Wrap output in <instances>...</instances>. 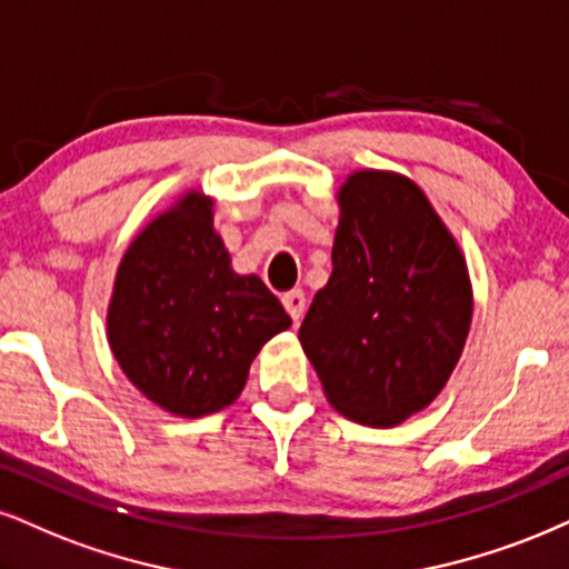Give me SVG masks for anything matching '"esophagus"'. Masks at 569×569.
I'll return each instance as SVG.
<instances>
[{"mask_svg":"<svg viewBox=\"0 0 569 569\" xmlns=\"http://www.w3.org/2000/svg\"><path fill=\"white\" fill-rule=\"evenodd\" d=\"M282 303L287 308V313H290V317H292V321H296V325H298V321L303 319V313H306V292L303 290L284 292Z\"/></svg>","mask_w":569,"mask_h":569,"instance_id":"34e87169","label":"esophagus"}]
</instances>
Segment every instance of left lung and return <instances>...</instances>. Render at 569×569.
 I'll use <instances>...</instances> for the list:
<instances>
[{"label":"left lung","mask_w":569,"mask_h":569,"mask_svg":"<svg viewBox=\"0 0 569 569\" xmlns=\"http://www.w3.org/2000/svg\"><path fill=\"white\" fill-rule=\"evenodd\" d=\"M338 202L332 277L298 338L335 409L359 425L392 427L435 401L465 350L467 261L401 173H350Z\"/></svg>","instance_id":"1"}]
</instances>
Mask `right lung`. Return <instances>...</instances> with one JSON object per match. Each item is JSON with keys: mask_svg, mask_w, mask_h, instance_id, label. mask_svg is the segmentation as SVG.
I'll list each match as a JSON object with an SVG mask.
<instances>
[{"mask_svg": "<svg viewBox=\"0 0 569 569\" xmlns=\"http://www.w3.org/2000/svg\"><path fill=\"white\" fill-rule=\"evenodd\" d=\"M292 325L256 273L231 269L213 198L187 192L134 237L118 266L108 340L142 396L177 417L240 396L263 342Z\"/></svg>", "mask_w": 569, "mask_h": 569, "instance_id": "add662e5", "label": "right lung"}]
</instances>
